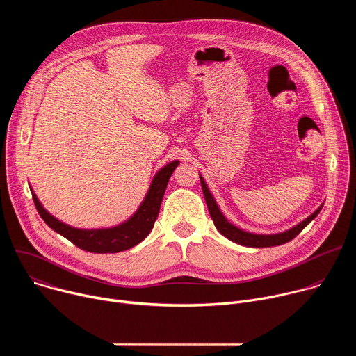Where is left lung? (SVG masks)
Segmentation results:
<instances>
[{
    "label": "left lung",
    "mask_w": 356,
    "mask_h": 356,
    "mask_svg": "<svg viewBox=\"0 0 356 356\" xmlns=\"http://www.w3.org/2000/svg\"><path fill=\"white\" fill-rule=\"evenodd\" d=\"M200 181H201V188L202 193H204V198L207 202V207L210 211V216L214 221L216 228L229 241L243 245V246H249V248H268V246H277V245H283L289 241H291L293 238H296L304 228H306L321 211L323 206H320L310 217H307L306 220H302L300 224H297L296 227L284 231V232H279V234H269V235H264V234H252V232H246L238 227H235L234 224H231L224 214L220 211L217 202L213 197V194L210 193L204 179L200 176Z\"/></svg>",
    "instance_id": "obj_1"
}]
</instances>
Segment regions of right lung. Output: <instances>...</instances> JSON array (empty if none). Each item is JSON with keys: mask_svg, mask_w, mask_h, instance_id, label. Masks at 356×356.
Segmentation results:
<instances>
[{"mask_svg": "<svg viewBox=\"0 0 356 356\" xmlns=\"http://www.w3.org/2000/svg\"><path fill=\"white\" fill-rule=\"evenodd\" d=\"M179 163V161H173L163 166L152 180L145 200L136 213L122 224L113 228L81 229L70 227L55 218L52 214H49L40 204L32 188L31 193L39 216L55 232L60 234L83 250L92 253H117L142 242L154 228L169 179Z\"/></svg>", "mask_w": 356, "mask_h": 356, "instance_id": "1", "label": "right lung"}]
</instances>
